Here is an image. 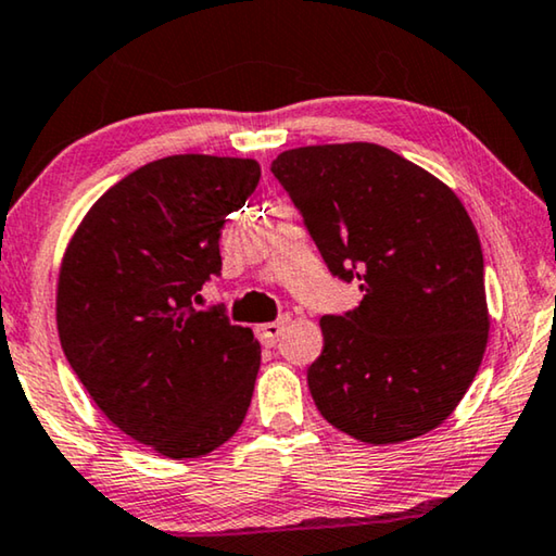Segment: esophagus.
<instances>
[{
    "label": "esophagus",
    "instance_id": "esophagus-1",
    "mask_svg": "<svg viewBox=\"0 0 556 556\" xmlns=\"http://www.w3.org/2000/svg\"><path fill=\"white\" fill-rule=\"evenodd\" d=\"M288 320H291V318L286 316V318H278V320H270V324L258 326L261 341H263L265 345H276V343L280 341V336H283V331H286Z\"/></svg>",
    "mask_w": 556,
    "mask_h": 556
}]
</instances>
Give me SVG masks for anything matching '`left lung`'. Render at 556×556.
<instances>
[{"label":"left lung","instance_id":"1","mask_svg":"<svg viewBox=\"0 0 556 556\" xmlns=\"http://www.w3.org/2000/svg\"><path fill=\"white\" fill-rule=\"evenodd\" d=\"M270 173L328 270L364 301L320 318L308 368L320 416L366 444H399L452 416L489 338L484 255L452 188L374 142L286 150Z\"/></svg>","mask_w":556,"mask_h":556}]
</instances>
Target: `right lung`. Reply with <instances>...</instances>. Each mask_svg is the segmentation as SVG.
Masks as SVG:
<instances>
[{
  "label": "right lung",
  "mask_w": 556,
  "mask_h": 556,
  "mask_svg": "<svg viewBox=\"0 0 556 556\" xmlns=\"http://www.w3.org/2000/svg\"><path fill=\"white\" fill-rule=\"evenodd\" d=\"M258 180L255 160H155L104 192L64 253L58 331L72 371L119 431L167 458L211 454L251 406L253 331L192 301L220 276L225 218Z\"/></svg>",
  "instance_id": "right-lung-1"
}]
</instances>
